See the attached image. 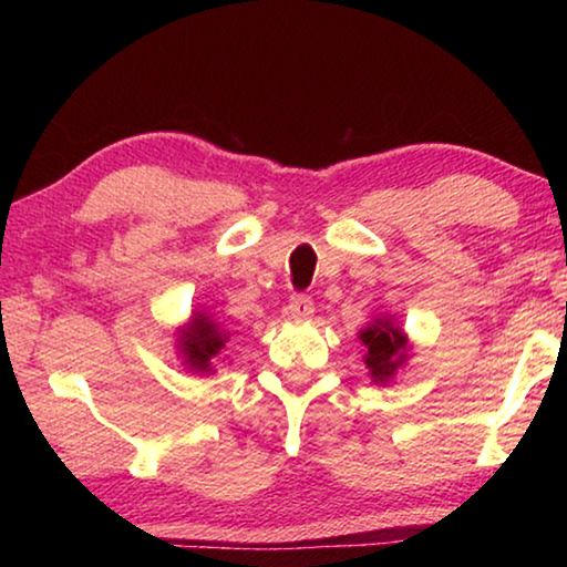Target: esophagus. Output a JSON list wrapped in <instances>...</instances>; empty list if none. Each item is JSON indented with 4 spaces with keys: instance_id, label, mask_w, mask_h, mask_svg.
I'll use <instances>...</instances> for the list:
<instances>
[{
    "instance_id": "obj_1",
    "label": "esophagus",
    "mask_w": 567,
    "mask_h": 567,
    "mask_svg": "<svg viewBox=\"0 0 567 567\" xmlns=\"http://www.w3.org/2000/svg\"><path fill=\"white\" fill-rule=\"evenodd\" d=\"M315 312V305L307 295H292L290 302H287V315L292 320H310Z\"/></svg>"
}]
</instances>
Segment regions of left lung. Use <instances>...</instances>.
<instances>
[{
    "instance_id": "obj_1",
    "label": "left lung",
    "mask_w": 567,
    "mask_h": 567,
    "mask_svg": "<svg viewBox=\"0 0 567 567\" xmlns=\"http://www.w3.org/2000/svg\"><path fill=\"white\" fill-rule=\"evenodd\" d=\"M360 342L364 344V364H368L372 382L388 385L408 360L410 342L405 332L392 322V318H375L368 328L360 330Z\"/></svg>"
}]
</instances>
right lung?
I'll return each instance as SVG.
<instances>
[{
	"label": "right lung",
	"instance_id": "right-lung-1",
	"mask_svg": "<svg viewBox=\"0 0 567 567\" xmlns=\"http://www.w3.org/2000/svg\"><path fill=\"white\" fill-rule=\"evenodd\" d=\"M229 332L219 328L207 312H195L185 328L179 330L177 348L192 372L209 375V372H213V360L217 358L219 350L225 348Z\"/></svg>",
	"mask_w": 567,
	"mask_h": 567
}]
</instances>
